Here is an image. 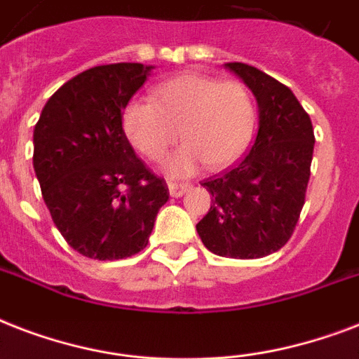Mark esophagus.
Returning <instances> with one entry per match:
<instances>
[{
    "label": "esophagus",
    "instance_id": "34e87169",
    "mask_svg": "<svg viewBox=\"0 0 359 359\" xmlns=\"http://www.w3.org/2000/svg\"><path fill=\"white\" fill-rule=\"evenodd\" d=\"M169 196L171 197H182L186 191L190 190L191 186L188 182H173V180H169Z\"/></svg>",
    "mask_w": 359,
    "mask_h": 359
}]
</instances>
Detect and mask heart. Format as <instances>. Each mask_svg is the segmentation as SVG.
Here are the masks:
<instances>
[{"instance_id": "1", "label": "heart", "mask_w": 359, "mask_h": 359, "mask_svg": "<svg viewBox=\"0 0 359 359\" xmlns=\"http://www.w3.org/2000/svg\"><path fill=\"white\" fill-rule=\"evenodd\" d=\"M123 126L132 145L149 160H160L179 130L184 145L168 158L165 169L188 175L201 162L208 169L235 162L253 135L255 104L236 80L180 74L154 87L152 102L128 104Z\"/></svg>"}]
</instances>
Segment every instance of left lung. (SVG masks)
I'll list each match as a JSON object with an SVG mask.
<instances>
[{
	"instance_id": "1",
	"label": "left lung",
	"mask_w": 359,
	"mask_h": 359,
	"mask_svg": "<svg viewBox=\"0 0 359 359\" xmlns=\"http://www.w3.org/2000/svg\"><path fill=\"white\" fill-rule=\"evenodd\" d=\"M259 102V132L250 151L203 180L212 205L197 224L207 250L231 259H259L290 240L306 203L315 134L289 87L245 63H227Z\"/></svg>"
}]
</instances>
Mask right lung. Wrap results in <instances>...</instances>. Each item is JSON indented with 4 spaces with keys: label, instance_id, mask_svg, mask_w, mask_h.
<instances>
[{
    "label": "right lung",
    "instance_id": "1",
    "mask_svg": "<svg viewBox=\"0 0 359 359\" xmlns=\"http://www.w3.org/2000/svg\"><path fill=\"white\" fill-rule=\"evenodd\" d=\"M152 67L100 65L53 93L33 132V168L67 244L89 259L117 261L149 244L165 180L147 168L123 130L130 98Z\"/></svg>",
    "mask_w": 359,
    "mask_h": 359
}]
</instances>
